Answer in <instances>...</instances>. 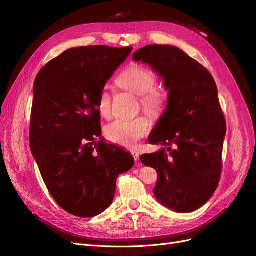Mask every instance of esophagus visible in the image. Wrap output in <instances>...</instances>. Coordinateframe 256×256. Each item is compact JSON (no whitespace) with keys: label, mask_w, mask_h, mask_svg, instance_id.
Returning a JSON list of instances; mask_svg holds the SVG:
<instances>
[{"label":"esophagus","mask_w":256,"mask_h":256,"mask_svg":"<svg viewBox=\"0 0 256 256\" xmlns=\"http://www.w3.org/2000/svg\"><path fill=\"white\" fill-rule=\"evenodd\" d=\"M132 156L134 158V161L136 162V164H138V159H140V154H138L136 152H132Z\"/></svg>","instance_id":"esophagus-1"}]
</instances>
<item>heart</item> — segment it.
I'll return each mask as SVG.
<instances>
[{"instance_id":"heart-1","label":"heart","mask_w":256,"mask_h":256,"mask_svg":"<svg viewBox=\"0 0 256 256\" xmlns=\"http://www.w3.org/2000/svg\"><path fill=\"white\" fill-rule=\"evenodd\" d=\"M120 88L140 96L143 110L150 116H157L164 109V96L156 88L157 76L142 65L128 66L118 78ZM97 110L102 118L111 115V94L106 88L100 90ZM150 131V122L145 116L131 120H115L104 127V134L110 142L126 148H134Z\"/></svg>"}]
</instances>
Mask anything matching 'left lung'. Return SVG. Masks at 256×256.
<instances>
[{
	"label": "left lung",
	"instance_id": "left-lung-1",
	"mask_svg": "<svg viewBox=\"0 0 256 256\" xmlns=\"http://www.w3.org/2000/svg\"><path fill=\"white\" fill-rule=\"evenodd\" d=\"M150 65L168 90L164 113L150 136V144L168 146L140 160L158 173L154 194L178 212L202 207L218 188L226 122L216 85L207 69L173 46L148 44L134 53Z\"/></svg>",
	"mask_w": 256,
	"mask_h": 256
}]
</instances>
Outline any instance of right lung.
I'll list each match as a JSON object with an SVG mask.
<instances>
[{
  "mask_svg": "<svg viewBox=\"0 0 256 256\" xmlns=\"http://www.w3.org/2000/svg\"><path fill=\"white\" fill-rule=\"evenodd\" d=\"M132 47L90 46L51 60L38 72L30 111V150L54 200L90 218L112 204L116 180L132 156L102 138L97 100Z\"/></svg>",
  "mask_w": 256,
  "mask_h": 256,
  "instance_id": "1",
  "label": "right lung"
}]
</instances>
